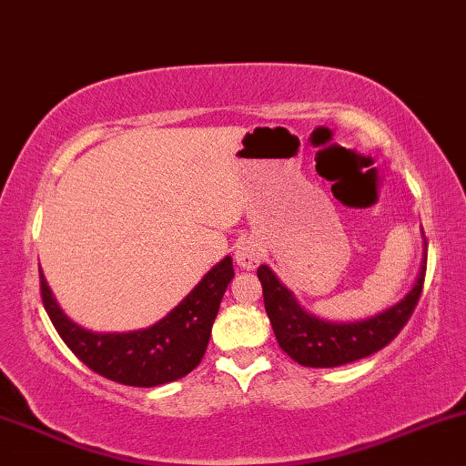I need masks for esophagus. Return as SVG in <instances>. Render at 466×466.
Listing matches in <instances>:
<instances>
[{
	"label": "esophagus",
	"mask_w": 466,
	"mask_h": 466,
	"mask_svg": "<svg viewBox=\"0 0 466 466\" xmlns=\"http://www.w3.org/2000/svg\"><path fill=\"white\" fill-rule=\"evenodd\" d=\"M260 260H262V249L256 243L247 240V243L238 247V251H237L238 267L251 270V268H256L258 264H260Z\"/></svg>",
	"instance_id": "1"
}]
</instances>
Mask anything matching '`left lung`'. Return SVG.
Segmentation results:
<instances>
[{"mask_svg": "<svg viewBox=\"0 0 466 466\" xmlns=\"http://www.w3.org/2000/svg\"><path fill=\"white\" fill-rule=\"evenodd\" d=\"M428 247V245H426ZM264 308L281 350L305 368H338L385 349L413 316L426 279V258L417 281L398 305L361 322H327L311 316L294 301L267 264L258 267Z\"/></svg>", "mask_w": 466, "mask_h": 466, "instance_id": "8db88e82", "label": "left lung"}]
</instances>
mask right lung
I'll list each match as a JSON object with an SVG mask.
<instances>
[{"mask_svg":"<svg viewBox=\"0 0 466 466\" xmlns=\"http://www.w3.org/2000/svg\"><path fill=\"white\" fill-rule=\"evenodd\" d=\"M234 277L232 258L204 279L157 325L131 333H92L68 320L40 273V299L64 344L92 372L131 387H157L187 376L202 361L226 288Z\"/></svg>","mask_w":466,"mask_h":466,"instance_id":"add662e5","label":"right lung"}]
</instances>
